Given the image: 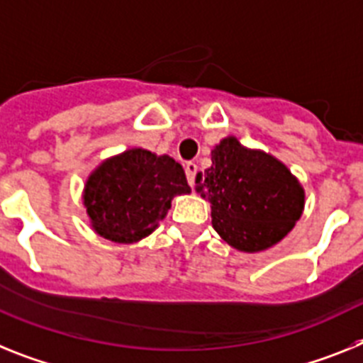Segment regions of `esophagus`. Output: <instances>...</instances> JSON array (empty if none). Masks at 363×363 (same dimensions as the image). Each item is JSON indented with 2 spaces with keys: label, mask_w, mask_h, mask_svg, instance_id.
<instances>
[{
  "label": "esophagus",
  "mask_w": 363,
  "mask_h": 363,
  "mask_svg": "<svg viewBox=\"0 0 363 363\" xmlns=\"http://www.w3.org/2000/svg\"><path fill=\"white\" fill-rule=\"evenodd\" d=\"M184 172H186V179H188V184L194 188V186H195V175H197V164L186 162L184 164Z\"/></svg>",
  "instance_id": "34e87169"
}]
</instances>
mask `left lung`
Instances as JSON below:
<instances>
[{"mask_svg": "<svg viewBox=\"0 0 363 363\" xmlns=\"http://www.w3.org/2000/svg\"><path fill=\"white\" fill-rule=\"evenodd\" d=\"M195 190L212 203V225L230 247L259 252L281 241L301 217L303 188L272 155L223 138L212 168L197 173Z\"/></svg>", "mask_w": 363, "mask_h": 363, "instance_id": "obj_1", "label": "left lung"}]
</instances>
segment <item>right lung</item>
<instances>
[{
  "label": "right lung",
  "instance_id": "add662e5",
  "mask_svg": "<svg viewBox=\"0 0 363 363\" xmlns=\"http://www.w3.org/2000/svg\"><path fill=\"white\" fill-rule=\"evenodd\" d=\"M181 194H190L181 164L133 147L91 173L84 204L96 234L115 242H135L159 226L173 197Z\"/></svg>",
  "mask_w": 363,
  "mask_h": 363
}]
</instances>
